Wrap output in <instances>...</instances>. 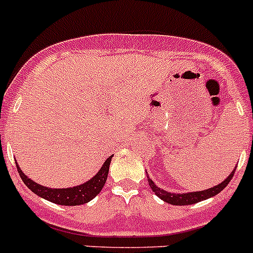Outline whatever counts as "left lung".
<instances>
[{
  "label": "left lung",
  "instance_id": "left-lung-1",
  "mask_svg": "<svg viewBox=\"0 0 253 253\" xmlns=\"http://www.w3.org/2000/svg\"><path fill=\"white\" fill-rule=\"evenodd\" d=\"M236 169V167H235ZM235 169L230 172V175L225 178L221 183L219 185L213 186L211 188H207L205 191H197V192H187V193H171L168 192V191L163 190V188H159L154 182L152 181V178H149L147 172V178H148V183H149L150 188H152L153 192L163 200L164 202L170 203V205L174 206H188V205H195V203L201 202V201L208 200V198L214 197L215 195L220 193L224 188L228 186V183L230 182V180L233 178L234 172H235Z\"/></svg>",
  "mask_w": 253,
  "mask_h": 253
}]
</instances>
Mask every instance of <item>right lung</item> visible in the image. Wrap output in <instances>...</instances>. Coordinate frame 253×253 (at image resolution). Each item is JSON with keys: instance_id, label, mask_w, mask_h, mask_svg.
<instances>
[{"instance_id": "obj_1", "label": "right lung", "mask_w": 253, "mask_h": 253, "mask_svg": "<svg viewBox=\"0 0 253 253\" xmlns=\"http://www.w3.org/2000/svg\"><path fill=\"white\" fill-rule=\"evenodd\" d=\"M111 157H109L100 168L98 174L94 175L90 180L86 182L82 183V185L75 186V187H68V188H50L46 186H42L33 181L32 178L28 177L24 175V172L20 170V168L17 165V170L19 172V176L22 177L23 182L25 183L30 191L35 193V195L40 196L44 200L50 201V202L56 203L60 206H81L84 203H88L89 201L93 200L96 195L100 193L103 190L104 185L106 182L109 174V167H110Z\"/></svg>"}]
</instances>
